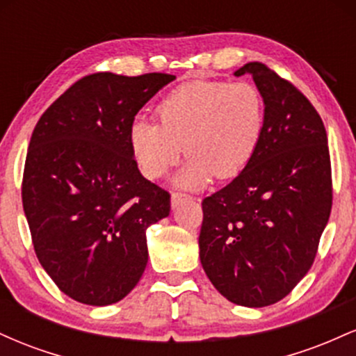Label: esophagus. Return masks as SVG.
<instances>
[{"instance_id": "34e87169", "label": "esophagus", "mask_w": 356, "mask_h": 356, "mask_svg": "<svg viewBox=\"0 0 356 356\" xmlns=\"http://www.w3.org/2000/svg\"><path fill=\"white\" fill-rule=\"evenodd\" d=\"M189 195L186 194H179V192H172V197H170V204H172V207H179L184 201H189Z\"/></svg>"}]
</instances>
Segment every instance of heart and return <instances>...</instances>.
Instances as JSON below:
<instances>
[{"instance_id": "1", "label": "heart", "mask_w": 356, "mask_h": 356, "mask_svg": "<svg viewBox=\"0 0 356 356\" xmlns=\"http://www.w3.org/2000/svg\"><path fill=\"white\" fill-rule=\"evenodd\" d=\"M159 124L137 118L129 142L147 179L162 177L184 152L174 184L201 189L211 181L236 177L254 157L266 125L263 93L248 81L195 80L175 88L157 107Z\"/></svg>"}]
</instances>
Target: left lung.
I'll return each instance as SVG.
<instances>
[{
    "label": "left lung",
    "instance_id": "obj_1",
    "mask_svg": "<svg viewBox=\"0 0 356 356\" xmlns=\"http://www.w3.org/2000/svg\"><path fill=\"white\" fill-rule=\"evenodd\" d=\"M266 125L254 157L202 201L199 256L231 303L263 308L283 300L312 268L332 212V164L321 117L295 85L251 61Z\"/></svg>",
    "mask_w": 356,
    "mask_h": 356
}]
</instances>
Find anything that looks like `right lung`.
Masks as SVG:
<instances>
[{"instance_id":"right-lung-1","label":"right lung","mask_w":356,"mask_h":356,"mask_svg":"<svg viewBox=\"0 0 356 356\" xmlns=\"http://www.w3.org/2000/svg\"><path fill=\"white\" fill-rule=\"evenodd\" d=\"M175 80L167 73H93L40 117L24 162L22 199L36 257L61 291L107 306L144 275L147 227L170 212L130 150L136 115Z\"/></svg>"}]
</instances>
